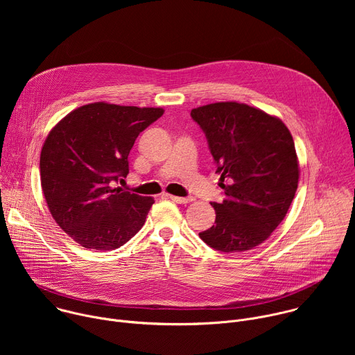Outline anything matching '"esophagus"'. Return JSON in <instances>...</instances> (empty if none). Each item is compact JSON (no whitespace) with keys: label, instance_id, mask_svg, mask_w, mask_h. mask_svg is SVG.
Instances as JSON below:
<instances>
[{"label":"esophagus","instance_id":"34e87169","mask_svg":"<svg viewBox=\"0 0 355 355\" xmlns=\"http://www.w3.org/2000/svg\"><path fill=\"white\" fill-rule=\"evenodd\" d=\"M167 198L177 202V204H182V205L189 204V202L192 200V198H181V196H175V195H167Z\"/></svg>","mask_w":355,"mask_h":355}]
</instances>
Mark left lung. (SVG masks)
<instances>
[{
	"mask_svg": "<svg viewBox=\"0 0 355 355\" xmlns=\"http://www.w3.org/2000/svg\"><path fill=\"white\" fill-rule=\"evenodd\" d=\"M204 130L220 175L225 199L211 202L215 225L199 237L222 252H240L266 241L284 220L295 196L299 162L285 123L239 103L191 111Z\"/></svg>",
	"mask_w": 355,
	"mask_h": 355,
	"instance_id": "8db88e82",
	"label": "left lung"
}]
</instances>
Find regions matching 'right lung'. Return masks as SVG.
I'll return each mask as SVG.
<instances>
[{"label": "right lung", "instance_id": "right-lung-1", "mask_svg": "<svg viewBox=\"0 0 355 355\" xmlns=\"http://www.w3.org/2000/svg\"><path fill=\"white\" fill-rule=\"evenodd\" d=\"M163 114V108L94 103L71 111L47 135L42 191L56 223L83 247L115 250L143 227L155 199L115 185L129 173L139 133Z\"/></svg>", "mask_w": 355, "mask_h": 355}]
</instances>
